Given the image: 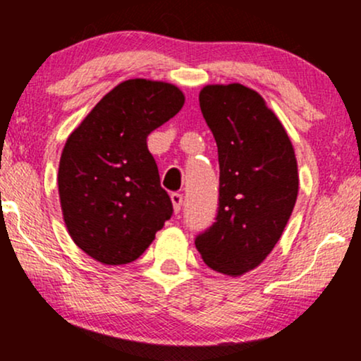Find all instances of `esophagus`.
Masks as SVG:
<instances>
[{
    "mask_svg": "<svg viewBox=\"0 0 361 361\" xmlns=\"http://www.w3.org/2000/svg\"><path fill=\"white\" fill-rule=\"evenodd\" d=\"M171 202H173V209H175V212L178 214L181 210V205H183V195L181 193H171Z\"/></svg>",
    "mask_w": 361,
    "mask_h": 361,
    "instance_id": "1",
    "label": "esophagus"
}]
</instances>
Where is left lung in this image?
Listing matches in <instances>:
<instances>
[{
  "label": "left lung",
  "mask_w": 361,
  "mask_h": 361,
  "mask_svg": "<svg viewBox=\"0 0 361 361\" xmlns=\"http://www.w3.org/2000/svg\"><path fill=\"white\" fill-rule=\"evenodd\" d=\"M200 109L219 152L215 222L195 238L207 267L238 276L270 255L287 226L297 193V159L287 132L255 90L209 85Z\"/></svg>",
  "instance_id": "obj_1"
}]
</instances>
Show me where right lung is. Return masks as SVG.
I'll return each instance as SVG.
<instances>
[{
  "mask_svg": "<svg viewBox=\"0 0 361 361\" xmlns=\"http://www.w3.org/2000/svg\"><path fill=\"white\" fill-rule=\"evenodd\" d=\"M183 103L169 82L123 81L66 140L57 176L62 215L73 241L93 259L132 263L173 215L147 135Z\"/></svg>",
  "mask_w": 361,
  "mask_h": 361,
  "instance_id": "obj_1",
  "label": "right lung"
}]
</instances>
